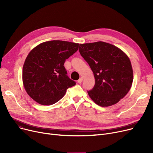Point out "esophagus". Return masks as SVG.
I'll return each instance as SVG.
<instances>
[{
    "label": "esophagus",
    "mask_w": 153,
    "mask_h": 153,
    "mask_svg": "<svg viewBox=\"0 0 153 153\" xmlns=\"http://www.w3.org/2000/svg\"><path fill=\"white\" fill-rule=\"evenodd\" d=\"M82 81H83V77H80V79L78 80L77 81V82H78V83H79V84H81L82 82Z\"/></svg>",
    "instance_id": "esophagus-1"
}]
</instances>
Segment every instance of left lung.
Wrapping results in <instances>:
<instances>
[{"mask_svg": "<svg viewBox=\"0 0 153 153\" xmlns=\"http://www.w3.org/2000/svg\"><path fill=\"white\" fill-rule=\"evenodd\" d=\"M79 51L95 77L94 88L87 92L91 99L101 107L113 105L123 99L133 80L128 56L118 47L103 42L80 44Z\"/></svg>", "mask_w": 153, "mask_h": 153, "instance_id": "left-lung-1", "label": "left lung"}]
</instances>
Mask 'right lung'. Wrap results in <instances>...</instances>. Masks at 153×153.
<instances>
[{
  "instance_id": "obj_1",
  "label": "right lung",
  "mask_w": 153,
  "mask_h": 153,
  "mask_svg": "<svg viewBox=\"0 0 153 153\" xmlns=\"http://www.w3.org/2000/svg\"><path fill=\"white\" fill-rule=\"evenodd\" d=\"M78 48L79 43L53 40L38 45L29 53L23 66L22 80L32 99L41 105H53L76 85L67 76L64 64Z\"/></svg>"
}]
</instances>
